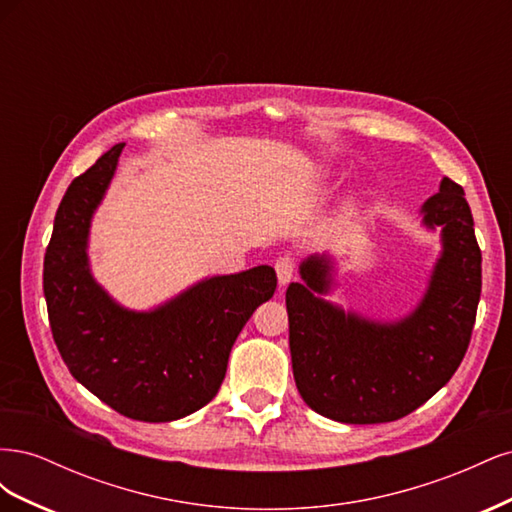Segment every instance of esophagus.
Segmentation results:
<instances>
[{
	"label": "esophagus",
	"mask_w": 512,
	"mask_h": 512,
	"mask_svg": "<svg viewBox=\"0 0 512 512\" xmlns=\"http://www.w3.org/2000/svg\"><path fill=\"white\" fill-rule=\"evenodd\" d=\"M275 273H277V282H280V286H286L294 275V260L290 256L277 258L275 260Z\"/></svg>",
	"instance_id": "esophagus-1"
}]
</instances>
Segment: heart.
<instances>
[{"instance_id":"1","label":"heart","mask_w":512,"mask_h":512,"mask_svg":"<svg viewBox=\"0 0 512 512\" xmlns=\"http://www.w3.org/2000/svg\"><path fill=\"white\" fill-rule=\"evenodd\" d=\"M363 207V196L361 194H352V196H348V200L344 203V209H346V213H356Z\"/></svg>"}]
</instances>
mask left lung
I'll list each match as a JSON object with an SVG mask.
<instances>
[{"mask_svg":"<svg viewBox=\"0 0 512 512\" xmlns=\"http://www.w3.org/2000/svg\"><path fill=\"white\" fill-rule=\"evenodd\" d=\"M463 188L444 177L421 222L442 252L421 301L399 320H374L324 299L335 260L307 256L286 290L292 374L305 404L348 425L391 423L436 395L468 350L480 299V250Z\"/></svg>","mask_w":512,"mask_h":512,"instance_id":"8db88e82","label":"left lung"}]
</instances>
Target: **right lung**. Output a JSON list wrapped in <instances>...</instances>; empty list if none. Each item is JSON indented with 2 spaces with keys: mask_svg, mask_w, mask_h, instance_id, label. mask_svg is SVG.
<instances>
[{
  "mask_svg": "<svg viewBox=\"0 0 512 512\" xmlns=\"http://www.w3.org/2000/svg\"><path fill=\"white\" fill-rule=\"evenodd\" d=\"M123 143L76 177L61 198L44 254V299L70 374L119 414L145 423L188 416L218 393L228 356L256 307L277 286L260 265L213 275L166 303L136 312L108 294L89 267V230Z\"/></svg>",
  "mask_w": 512,
  "mask_h": 512,
  "instance_id": "1",
  "label": "right lung"
}]
</instances>
